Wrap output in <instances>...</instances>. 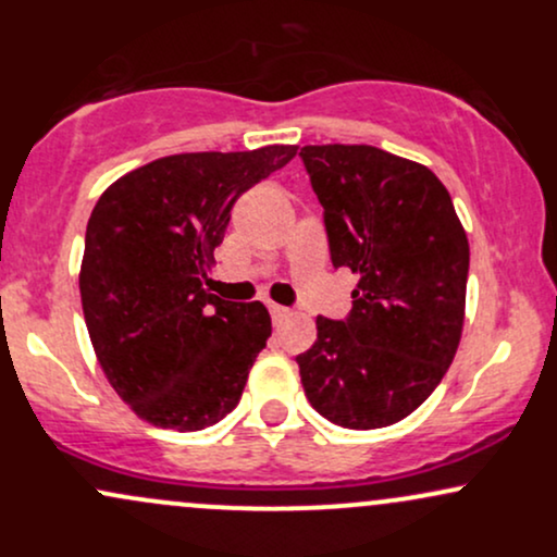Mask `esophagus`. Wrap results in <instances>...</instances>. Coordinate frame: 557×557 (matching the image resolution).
Listing matches in <instances>:
<instances>
[{"label": "esophagus", "mask_w": 557, "mask_h": 557, "mask_svg": "<svg viewBox=\"0 0 557 557\" xmlns=\"http://www.w3.org/2000/svg\"><path fill=\"white\" fill-rule=\"evenodd\" d=\"M270 314L274 319V324H283L287 317H290V309H285V306H277V304H270Z\"/></svg>", "instance_id": "obj_1"}]
</instances>
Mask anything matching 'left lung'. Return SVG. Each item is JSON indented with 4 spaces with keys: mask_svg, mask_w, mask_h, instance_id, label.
I'll return each mask as SVG.
<instances>
[{
    "mask_svg": "<svg viewBox=\"0 0 557 557\" xmlns=\"http://www.w3.org/2000/svg\"><path fill=\"white\" fill-rule=\"evenodd\" d=\"M324 207L330 257L359 277L343 322L317 317L296 356L311 406L345 430H380L432 395L456 359L466 317L469 238L424 164L376 146H304Z\"/></svg>",
    "mask_w": 557,
    "mask_h": 557,
    "instance_id": "left-lung-1",
    "label": "left lung"
}]
</instances>
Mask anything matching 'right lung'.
Masks as SVG:
<instances>
[{"label": "right lung", "mask_w": 557, "mask_h": 557, "mask_svg": "<svg viewBox=\"0 0 557 557\" xmlns=\"http://www.w3.org/2000/svg\"><path fill=\"white\" fill-rule=\"evenodd\" d=\"M298 146L154 159L96 201L81 261L94 354L138 419L198 432L238 406L272 335L264 304L203 290L233 203Z\"/></svg>", "instance_id": "right-lung-1"}]
</instances>
